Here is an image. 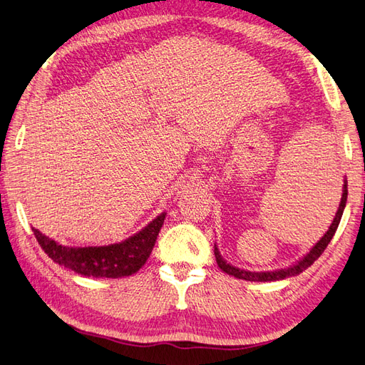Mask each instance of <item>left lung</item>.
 <instances>
[{"label": "left lung", "mask_w": 365, "mask_h": 365, "mask_svg": "<svg viewBox=\"0 0 365 365\" xmlns=\"http://www.w3.org/2000/svg\"><path fill=\"white\" fill-rule=\"evenodd\" d=\"M346 196H349V190H346V182H345L342 199H341V205H339V210H337L333 224L329 225L328 232L324 235V238H322L314 245V247L311 249V252L308 253V255L304 257L303 259H300L297 264H294L292 267L274 270V272H249V270H242V269H238V267H233V266L228 264V262H225L222 259V257H221V253H219L217 247L215 245V257H216L217 266L221 267L225 274L232 275V277H236V278H241V279H247V282H277V279H283V278H287V277L299 275L300 272H303V270H307L312 264V262H314L322 255V253H324V250L327 249V245L329 244V241L333 240V236H334L337 227H339V222H341V217H342L345 203H346Z\"/></svg>", "instance_id": "1"}]
</instances>
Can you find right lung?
Segmentation results:
<instances>
[{
	"mask_svg": "<svg viewBox=\"0 0 365 365\" xmlns=\"http://www.w3.org/2000/svg\"><path fill=\"white\" fill-rule=\"evenodd\" d=\"M165 215H160L129 240L120 244L103 245V247H65L46 238L37 228H32V232L41 249L57 264L86 277L120 278L135 274L146 262L154 249L160 228L165 222Z\"/></svg>",
	"mask_w": 365,
	"mask_h": 365,
	"instance_id": "obj_1",
	"label": "right lung"
}]
</instances>
